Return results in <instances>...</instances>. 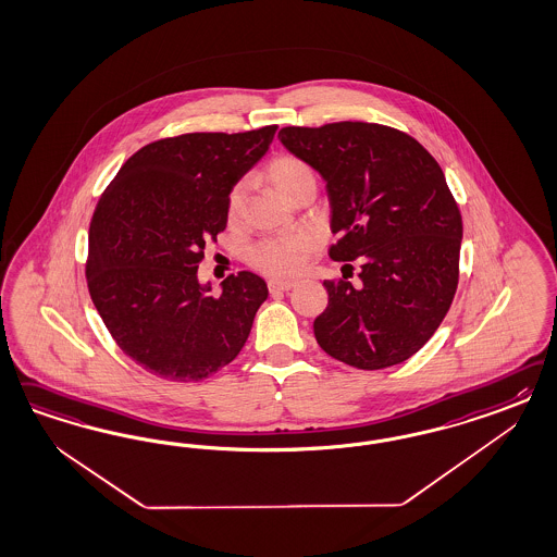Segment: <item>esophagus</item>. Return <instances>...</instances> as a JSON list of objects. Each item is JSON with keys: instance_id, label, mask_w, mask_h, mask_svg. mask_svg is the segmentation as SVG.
Returning a JSON list of instances; mask_svg holds the SVG:
<instances>
[{"instance_id": "1", "label": "esophagus", "mask_w": 557, "mask_h": 557, "mask_svg": "<svg viewBox=\"0 0 557 557\" xmlns=\"http://www.w3.org/2000/svg\"><path fill=\"white\" fill-rule=\"evenodd\" d=\"M297 287V283H293V281H269V290L274 295V293H287L290 288Z\"/></svg>"}]
</instances>
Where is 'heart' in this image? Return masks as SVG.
Returning a JSON list of instances; mask_svg holds the SVG:
<instances>
[{"instance_id":"1","label":"heart","mask_w":557,"mask_h":557,"mask_svg":"<svg viewBox=\"0 0 557 557\" xmlns=\"http://www.w3.org/2000/svg\"><path fill=\"white\" fill-rule=\"evenodd\" d=\"M264 176L272 184V188L293 200L304 190H315V176L309 163L297 156L281 153L274 156L267 168ZM244 205V184L237 182L232 186L225 211L230 219H235ZM313 250V239L309 235H285V237H267L253 244L248 250V262L256 270L270 274V276H290L306 264L307 256Z\"/></svg>"}]
</instances>
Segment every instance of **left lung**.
<instances>
[{
	"mask_svg": "<svg viewBox=\"0 0 557 557\" xmlns=\"http://www.w3.org/2000/svg\"><path fill=\"white\" fill-rule=\"evenodd\" d=\"M281 144L325 180L336 262L360 283L323 281L313 322L323 350L377 371L416 355L449 311L459 283L461 213L441 165L413 137L375 123L285 126Z\"/></svg>",
	"mask_w": 557,
	"mask_h": 557,
	"instance_id": "1",
	"label": "left lung"
}]
</instances>
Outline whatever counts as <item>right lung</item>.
Listing matches in <instances>:
<instances>
[{
    "label": "right lung",
    "instance_id": "add662e5",
    "mask_svg": "<svg viewBox=\"0 0 557 557\" xmlns=\"http://www.w3.org/2000/svg\"><path fill=\"white\" fill-rule=\"evenodd\" d=\"M276 125L186 133L145 145L108 184L90 221L91 301L128 359L168 381L211 377L239 355L269 297L253 272L221 295L198 283L207 242L227 225L225 200L269 151Z\"/></svg>",
    "mask_w": 557,
    "mask_h": 557
}]
</instances>
